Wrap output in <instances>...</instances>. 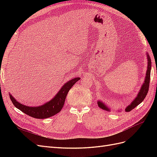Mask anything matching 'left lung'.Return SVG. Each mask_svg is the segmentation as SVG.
<instances>
[{
    "mask_svg": "<svg viewBox=\"0 0 157 157\" xmlns=\"http://www.w3.org/2000/svg\"><path fill=\"white\" fill-rule=\"evenodd\" d=\"M147 59H148V65H147V70L146 73V77L145 78V82L142 85V86L140 90V92L137 94V96L136 98L134 101L130 104V105H128L126 109H125L126 112H129L132 111L133 109H134L136 107L140 104L142 101H144V99L145 98L147 92L149 91V83H150V76H151V61L149 58V54L147 53ZM98 105L101 109H104V110L109 111V108L105 106V104H103L100 101L98 102Z\"/></svg>",
    "mask_w": 157,
    "mask_h": 157,
    "instance_id": "1",
    "label": "left lung"
}]
</instances>
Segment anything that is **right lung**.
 <instances>
[{"mask_svg":"<svg viewBox=\"0 0 157 157\" xmlns=\"http://www.w3.org/2000/svg\"><path fill=\"white\" fill-rule=\"evenodd\" d=\"M79 80V77L70 80L69 82L63 85L59 92L56 95V96L52 100L45 103L44 105L39 107H29L23 105L17 101L16 99H14L12 95L9 94V96H10V98L13 105L18 109H20L21 111L31 117L42 119V118H46L54 116L61 110V109L63 107L66 96H67L69 90Z\"/></svg>","mask_w":157,"mask_h":157,"instance_id":"add662e5","label":"right lung"}]
</instances>
